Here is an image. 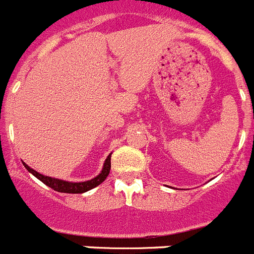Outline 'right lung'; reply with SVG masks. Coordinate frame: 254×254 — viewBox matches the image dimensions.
<instances>
[{
	"label": "right lung",
	"instance_id": "add662e5",
	"mask_svg": "<svg viewBox=\"0 0 254 254\" xmlns=\"http://www.w3.org/2000/svg\"><path fill=\"white\" fill-rule=\"evenodd\" d=\"M111 156L112 154L108 155V158L105 159L104 165H103L102 172L95 177V178L90 179V181L86 182H68V181H62V179L57 178H52V177H47L40 174V173L35 172L34 169H31L29 165H26L24 161V167L26 168L29 173H31L35 178L39 179L40 182H43L44 185L51 187L52 190H57V192H62V193H84V192H87V190H93L96 186H99L100 183L105 181V178L109 174V170H111Z\"/></svg>",
	"mask_w": 254,
	"mask_h": 254
}]
</instances>
